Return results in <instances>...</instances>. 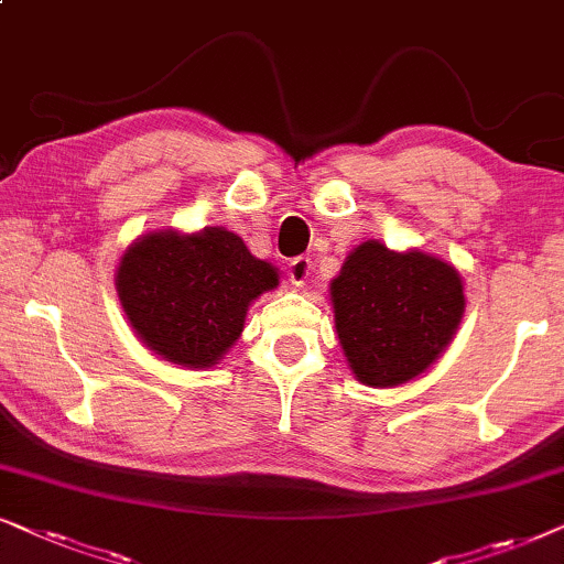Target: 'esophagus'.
I'll use <instances>...</instances> for the list:
<instances>
[{
    "label": "esophagus",
    "instance_id": "1",
    "mask_svg": "<svg viewBox=\"0 0 564 564\" xmlns=\"http://www.w3.org/2000/svg\"><path fill=\"white\" fill-rule=\"evenodd\" d=\"M311 269H313V264H311V259H307V257L292 259L290 261V280H292V284H295V288H303V284L307 282V276H311Z\"/></svg>",
    "mask_w": 564,
    "mask_h": 564
}]
</instances>
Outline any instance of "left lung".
<instances>
[{
	"label": "left lung",
	"instance_id": "1",
	"mask_svg": "<svg viewBox=\"0 0 564 564\" xmlns=\"http://www.w3.org/2000/svg\"><path fill=\"white\" fill-rule=\"evenodd\" d=\"M330 300L351 372L372 388L403 384L434 365L465 313L457 269L377 241L351 251Z\"/></svg>",
	"mask_w": 564,
	"mask_h": 564
}]
</instances>
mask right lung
<instances>
[{
	"label": "right lung",
	"instance_id": "add662e5",
	"mask_svg": "<svg viewBox=\"0 0 564 564\" xmlns=\"http://www.w3.org/2000/svg\"><path fill=\"white\" fill-rule=\"evenodd\" d=\"M115 284L145 346L174 365L213 367L241 336L251 300L280 274L226 228L166 230L130 246Z\"/></svg>",
	"mask_w": 564,
	"mask_h": 564
}]
</instances>
